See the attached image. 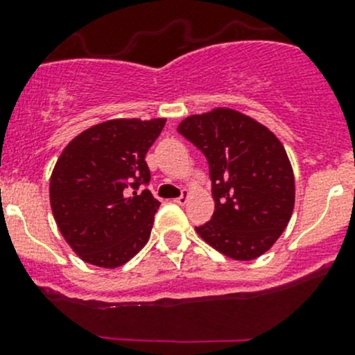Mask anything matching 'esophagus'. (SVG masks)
Here are the masks:
<instances>
[{
    "instance_id": "obj_1",
    "label": "esophagus",
    "mask_w": 355,
    "mask_h": 355,
    "mask_svg": "<svg viewBox=\"0 0 355 355\" xmlns=\"http://www.w3.org/2000/svg\"><path fill=\"white\" fill-rule=\"evenodd\" d=\"M187 200H189V192L184 191V194H182L180 198L175 199L173 202H177V204H180V206H184V204H187Z\"/></svg>"
}]
</instances>
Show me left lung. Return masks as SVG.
Here are the masks:
<instances>
[{"mask_svg": "<svg viewBox=\"0 0 355 355\" xmlns=\"http://www.w3.org/2000/svg\"><path fill=\"white\" fill-rule=\"evenodd\" d=\"M177 132L209 164L214 213L196 232L232 259L259 257L285 230L295 200L282 142L264 125L227 108L185 118Z\"/></svg>", "mask_w": 355, "mask_h": 355, "instance_id": "obj_1", "label": "left lung"}]
</instances>
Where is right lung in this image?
Returning a JSON list of instances; mask_svg holds the SVG:
<instances>
[{"label":"right lung","mask_w":355,"mask_h":355,"mask_svg":"<svg viewBox=\"0 0 355 355\" xmlns=\"http://www.w3.org/2000/svg\"><path fill=\"white\" fill-rule=\"evenodd\" d=\"M163 118L110 120L82 132L63 149L49 182L53 216L82 261L116 268L151 235L159 200L149 189L146 155Z\"/></svg>","instance_id":"right-lung-1"}]
</instances>
